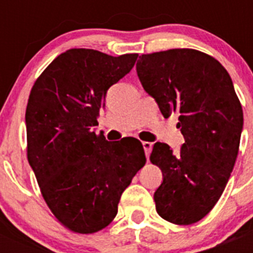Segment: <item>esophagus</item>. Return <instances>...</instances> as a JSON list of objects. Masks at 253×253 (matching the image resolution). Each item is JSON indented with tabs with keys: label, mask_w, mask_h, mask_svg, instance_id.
<instances>
[{
	"label": "esophagus",
	"mask_w": 253,
	"mask_h": 253,
	"mask_svg": "<svg viewBox=\"0 0 253 253\" xmlns=\"http://www.w3.org/2000/svg\"><path fill=\"white\" fill-rule=\"evenodd\" d=\"M143 148H144V152H146V156H147V158H148L149 154H151V152H152V143L143 142Z\"/></svg>",
	"instance_id": "1"
}]
</instances>
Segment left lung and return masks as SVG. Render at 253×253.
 Returning <instances> with one entry per match:
<instances>
[{"label":"left lung","instance_id":"left-lung-1","mask_svg":"<svg viewBox=\"0 0 253 253\" xmlns=\"http://www.w3.org/2000/svg\"><path fill=\"white\" fill-rule=\"evenodd\" d=\"M137 73L165 118L178 114L185 138L177 154L154 143L151 162L163 175L156 209L173 224H193L213 209L236 163L243 111L233 82L218 60L194 49L140 55Z\"/></svg>","mask_w":253,"mask_h":253}]
</instances>
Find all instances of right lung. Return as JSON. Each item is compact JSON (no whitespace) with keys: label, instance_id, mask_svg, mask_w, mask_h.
Returning <instances> with one entry per match:
<instances>
[{"label":"right lung","instance_id":"add662e5","mask_svg":"<svg viewBox=\"0 0 253 253\" xmlns=\"http://www.w3.org/2000/svg\"><path fill=\"white\" fill-rule=\"evenodd\" d=\"M137 58L69 49L31 88L25 114L29 163L51 213L77 233L113 222L123 191L146 163L138 139L111 143L95 131L107 90Z\"/></svg>","mask_w":253,"mask_h":253}]
</instances>
